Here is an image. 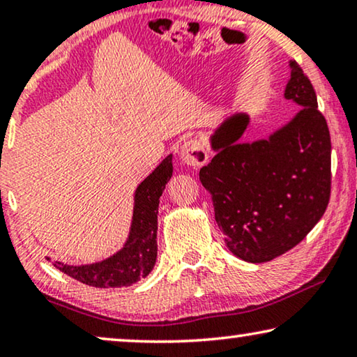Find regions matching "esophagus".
Here are the masks:
<instances>
[{"label": "esophagus", "instance_id": "obj_1", "mask_svg": "<svg viewBox=\"0 0 357 357\" xmlns=\"http://www.w3.org/2000/svg\"><path fill=\"white\" fill-rule=\"evenodd\" d=\"M179 157L189 167L199 168L208 162V147L202 139H188L181 145Z\"/></svg>", "mask_w": 357, "mask_h": 357}]
</instances>
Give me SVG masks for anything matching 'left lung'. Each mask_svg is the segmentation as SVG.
I'll use <instances>...</instances> for the list:
<instances>
[{"mask_svg":"<svg viewBox=\"0 0 357 357\" xmlns=\"http://www.w3.org/2000/svg\"><path fill=\"white\" fill-rule=\"evenodd\" d=\"M284 97L301 112L265 140L243 142L249 118L234 114L212 135L217 155L200 168L225 243L245 262H268L298 245L327 210L331 142L317 95L296 61Z\"/></svg>","mask_w":357,"mask_h":357,"instance_id":"obj_1","label":"left lung"}]
</instances>
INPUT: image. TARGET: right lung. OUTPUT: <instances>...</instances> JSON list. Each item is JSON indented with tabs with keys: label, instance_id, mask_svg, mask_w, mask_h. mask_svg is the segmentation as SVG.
<instances>
[{
	"label": "right lung",
	"instance_id": "1",
	"mask_svg": "<svg viewBox=\"0 0 357 357\" xmlns=\"http://www.w3.org/2000/svg\"><path fill=\"white\" fill-rule=\"evenodd\" d=\"M172 174V155H168L135 190L134 217L129 239L116 255L103 262L82 265V267L53 262L54 267L80 283L95 286V288H119V286H129L147 277L157 262L160 197Z\"/></svg>",
	"mask_w": 357,
	"mask_h": 357
}]
</instances>
